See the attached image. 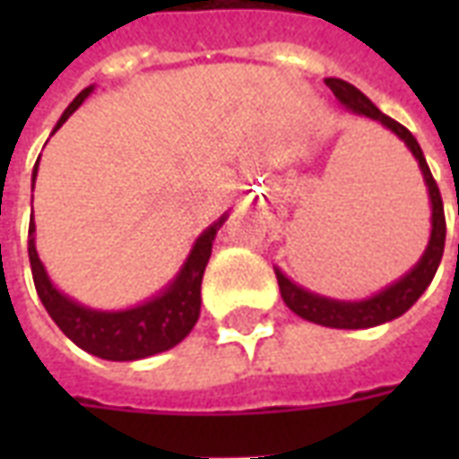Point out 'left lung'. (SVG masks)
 <instances>
[{
    "label": "left lung",
    "instance_id": "1",
    "mask_svg": "<svg viewBox=\"0 0 459 459\" xmlns=\"http://www.w3.org/2000/svg\"><path fill=\"white\" fill-rule=\"evenodd\" d=\"M325 83L332 88V93L337 95V100L344 105L349 113L364 115L368 120H376L378 125H384L385 130L394 132L395 137L411 150V154L418 161V167H420V174H423L428 196H430V211H433V216H430V240H428L420 260L405 273L403 278L391 282L388 288L378 290L371 298L354 299V302L351 299H332L325 298V295H317V292H309V290H305L298 282H292L280 268H275V278H278L280 295L285 299V305L298 317L332 329L378 327V325H385V322H391V319L401 317L403 312H408L418 302V298L428 290V285L433 282L445 250L443 196H440V189H437L433 174H430V167L425 161L420 144H418V140L405 130L401 122H395L394 117L381 113L359 88L346 83L342 78H327Z\"/></svg>",
    "mask_w": 459,
    "mask_h": 459
}]
</instances>
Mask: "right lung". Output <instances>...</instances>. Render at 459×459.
I'll return each instance as SVG.
<instances>
[{
	"label": "right lung",
	"instance_id": "right-lung-1",
	"mask_svg": "<svg viewBox=\"0 0 459 459\" xmlns=\"http://www.w3.org/2000/svg\"><path fill=\"white\" fill-rule=\"evenodd\" d=\"M93 88L95 85H88L85 91L75 95L74 103L65 108L61 120L56 122L54 132L83 105L85 98L93 93ZM36 171H39V161H36L31 181H36ZM226 219H229V213H223L216 223H211L209 229L194 240L179 273L154 298L127 309H93L64 295L51 282L44 263L39 260V253H36V226L34 216H31L29 263H31V275H34L39 299L44 302L46 312L51 315V319L65 337L98 359L137 361V359L161 354V351L179 344L199 319L201 280H204V270L211 258L213 238L221 226L226 223Z\"/></svg>",
	"mask_w": 459,
	"mask_h": 459
}]
</instances>
